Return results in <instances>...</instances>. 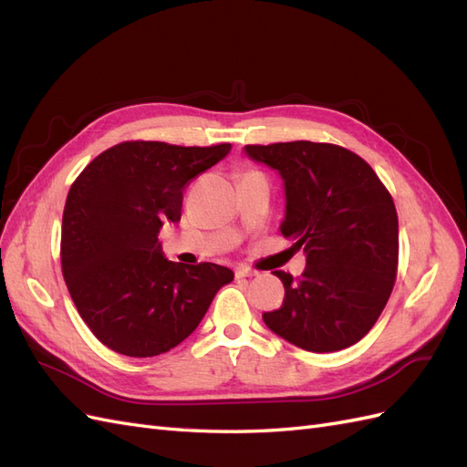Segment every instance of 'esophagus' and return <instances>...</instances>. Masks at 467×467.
<instances>
[{"mask_svg": "<svg viewBox=\"0 0 467 467\" xmlns=\"http://www.w3.org/2000/svg\"><path fill=\"white\" fill-rule=\"evenodd\" d=\"M235 276L237 278H245V276H257V273L255 271H253V268H249V266H237L235 268Z\"/></svg>", "mask_w": 467, "mask_h": 467, "instance_id": "1", "label": "esophagus"}]
</instances>
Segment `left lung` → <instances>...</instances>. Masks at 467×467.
<instances>
[{"label":"left lung","instance_id":"left-lung-1","mask_svg":"<svg viewBox=\"0 0 467 467\" xmlns=\"http://www.w3.org/2000/svg\"><path fill=\"white\" fill-rule=\"evenodd\" d=\"M249 160L278 171L286 210L280 232L306 253V271L285 285L266 327L312 352L358 343L386 307L400 255L398 212L374 169L341 146H245Z\"/></svg>","mask_w":467,"mask_h":467}]
</instances>
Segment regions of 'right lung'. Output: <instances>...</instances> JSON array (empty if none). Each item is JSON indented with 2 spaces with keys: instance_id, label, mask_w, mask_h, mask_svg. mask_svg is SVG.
Listing matches in <instances>:
<instances>
[{
  "instance_id": "right-lung-1",
  "label": "right lung",
  "mask_w": 467,
  "mask_h": 467,
  "mask_svg": "<svg viewBox=\"0 0 467 467\" xmlns=\"http://www.w3.org/2000/svg\"><path fill=\"white\" fill-rule=\"evenodd\" d=\"M232 144L182 148L122 142L83 169L62 218V273L81 319L110 350L146 358L199 327L234 273L165 257L163 223L181 220L182 189Z\"/></svg>"
}]
</instances>
